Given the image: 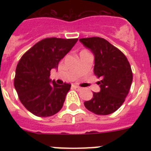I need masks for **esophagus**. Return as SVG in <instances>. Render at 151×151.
Here are the masks:
<instances>
[{
    "label": "esophagus",
    "mask_w": 151,
    "mask_h": 151,
    "mask_svg": "<svg viewBox=\"0 0 151 151\" xmlns=\"http://www.w3.org/2000/svg\"><path fill=\"white\" fill-rule=\"evenodd\" d=\"M73 88H74L76 90H78V91H81V90L82 89V88L79 87V86H76V85H73Z\"/></svg>",
    "instance_id": "esophagus-1"
}]
</instances>
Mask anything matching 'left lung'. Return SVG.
Segmentation results:
<instances>
[{
  "label": "left lung",
  "instance_id": "8db88e82",
  "mask_svg": "<svg viewBox=\"0 0 151 151\" xmlns=\"http://www.w3.org/2000/svg\"><path fill=\"white\" fill-rule=\"evenodd\" d=\"M80 41L95 55L94 73L100 92H93L85 106L98 115H108L120 108L129 94L132 82V71L124 53L99 37L81 38Z\"/></svg>",
  "mask_w": 151,
  "mask_h": 151
}]
</instances>
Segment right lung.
Segmentation results:
<instances>
[{"mask_svg":"<svg viewBox=\"0 0 151 151\" xmlns=\"http://www.w3.org/2000/svg\"><path fill=\"white\" fill-rule=\"evenodd\" d=\"M78 38L42 39L22 55L18 63L14 86L22 104L37 117H46L61 110L70 84H50L51 70L71 50Z\"/></svg>","mask_w":151,"mask_h":151,"instance_id":"1","label":"right lung"}]
</instances>
